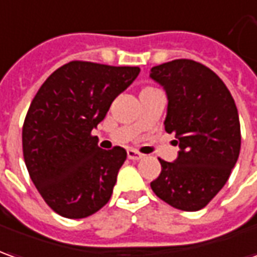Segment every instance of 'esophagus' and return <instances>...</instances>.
<instances>
[{
  "mask_svg": "<svg viewBox=\"0 0 257 257\" xmlns=\"http://www.w3.org/2000/svg\"><path fill=\"white\" fill-rule=\"evenodd\" d=\"M142 158H143L142 153L134 151V149H129L128 151V159H131V160H139V159H142Z\"/></svg>",
  "mask_w": 257,
  "mask_h": 257,
  "instance_id": "34e87169",
  "label": "esophagus"
}]
</instances>
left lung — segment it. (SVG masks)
<instances>
[{
	"mask_svg": "<svg viewBox=\"0 0 257 257\" xmlns=\"http://www.w3.org/2000/svg\"><path fill=\"white\" fill-rule=\"evenodd\" d=\"M165 88V129L174 134L179 156L159 159L162 172L151 183L160 200L181 211L204 208L224 187L240 151V123L224 81L201 63L177 59L152 67Z\"/></svg>",
	"mask_w": 257,
	"mask_h": 257,
	"instance_id": "obj_1",
	"label": "left lung"
}]
</instances>
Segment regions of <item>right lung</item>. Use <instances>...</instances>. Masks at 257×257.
Listing matches in <instances>:
<instances>
[{
    "label": "right lung",
    "mask_w": 257,
    "mask_h": 257,
    "mask_svg": "<svg viewBox=\"0 0 257 257\" xmlns=\"http://www.w3.org/2000/svg\"><path fill=\"white\" fill-rule=\"evenodd\" d=\"M141 69L70 62L42 84L22 128V151L35 187L59 215L80 219L109 201L126 151L98 148L91 135Z\"/></svg>",
    "instance_id": "obj_1"
}]
</instances>
